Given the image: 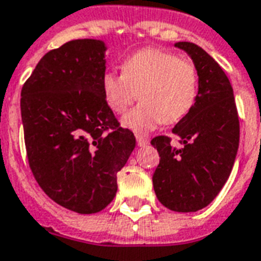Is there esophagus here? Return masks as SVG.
I'll use <instances>...</instances> for the list:
<instances>
[{
    "label": "esophagus",
    "mask_w": 261,
    "mask_h": 261,
    "mask_svg": "<svg viewBox=\"0 0 261 261\" xmlns=\"http://www.w3.org/2000/svg\"><path fill=\"white\" fill-rule=\"evenodd\" d=\"M136 140H137V145H140V147H144L149 143V140L147 137L144 136H136Z\"/></svg>",
    "instance_id": "esophagus-1"
}]
</instances>
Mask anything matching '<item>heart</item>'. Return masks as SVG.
I'll list each match as a JSON object with an SVG mask.
<instances>
[{
	"mask_svg": "<svg viewBox=\"0 0 261 261\" xmlns=\"http://www.w3.org/2000/svg\"><path fill=\"white\" fill-rule=\"evenodd\" d=\"M122 74L106 72L100 80L105 102L122 114L135 100L141 102L122 118V125L147 133L162 122L175 124L191 112L199 91L195 64L159 48H143L121 65Z\"/></svg>",
	"mask_w": 261,
	"mask_h": 261,
	"instance_id": "obj_1",
	"label": "heart"
}]
</instances>
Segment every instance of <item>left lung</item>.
<instances>
[{"label":"left lung","instance_id":"1","mask_svg":"<svg viewBox=\"0 0 261 261\" xmlns=\"http://www.w3.org/2000/svg\"><path fill=\"white\" fill-rule=\"evenodd\" d=\"M199 73L193 108L173 133L182 147L175 148L166 136L151 144L161 161L152 175L158 200L175 213H195L207 207L229 178L240 144V121L231 84L219 64L191 42H177Z\"/></svg>","mask_w":261,"mask_h":261}]
</instances>
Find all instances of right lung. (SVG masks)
Returning <instances> with one entry per match:
<instances>
[{
    "label": "right lung",
    "mask_w": 261,
    "mask_h": 261,
    "mask_svg": "<svg viewBox=\"0 0 261 261\" xmlns=\"http://www.w3.org/2000/svg\"><path fill=\"white\" fill-rule=\"evenodd\" d=\"M106 50L103 40H70L43 56L21 90L32 174L50 199L79 214L108 207L136 145L103 99Z\"/></svg>",
    "instance_id": "right-lung-1"
}]
</instances>
